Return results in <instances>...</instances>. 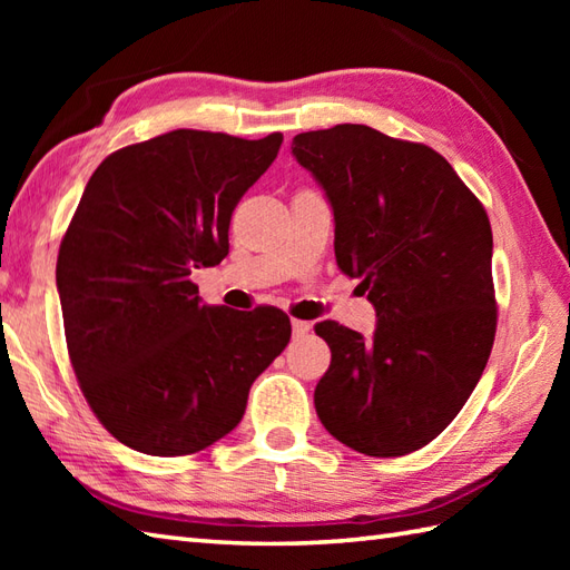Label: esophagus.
Masks as SVG:
<instances>
[{
    "mask_svg": "<svg viewBox=\"0 0 570 570\" xmlns=\"http://www.w3.org/2000/svg\"><path fill=\"white\" fill-rule=\"evenodd\" d=\"M292 328H294V335L296 337H304V335H308L311 333V323L308 321H292Z\"/></svg>",
    "mask_w": 570,
    "mask_h": 570,
    "instance_id": "obj_1",
    "label": "esophagus"
}]
</instances>
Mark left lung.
<instances>
[{"label":"left lung","mask_w":570,"mask_h":570,"mask_svg":"<svg viewBox=\"0 0 570 570\" xmlns=\"http://www.w3.org/2000/svg\"><path fill=\"white\" fill-rule=\"evenodd\" d=\"M292 151L333 208L337 266L377 311L370 341L316 325L331 347L318 419L357 453L419 451L463 409L494 343L488 213L426 144L335 125L296 135Z\"/></svg>","instance_id":"8db88e82"}]
</instances>
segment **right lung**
Segmentation results:
<instances>
[{"label":"right lung","mask_w":570,"mask_h":570,"mask_svg":"<svg viewBox=\"0 0 570 570\" xmlns=\"http://www.w3.org/2000/svg\"><path fill=\"white\" fill-rule=\"evenodd\" d=\"M282 141L176 129L110 154L82 190L56 264L68 355L95 416L139 453L220 441L288 345L284 311L208 306L190 282L227 257L235 205Z\"/></svg>","instance_id":"obj_1"}]
</instances>
